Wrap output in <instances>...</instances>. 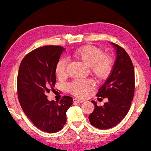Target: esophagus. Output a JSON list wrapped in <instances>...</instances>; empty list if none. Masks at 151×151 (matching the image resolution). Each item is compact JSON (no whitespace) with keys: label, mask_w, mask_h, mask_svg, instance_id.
Returning <instances> with one entry per match:
<instances>
[{"label":"esophagus","mask_w":151,"mask_h":151,"mask_svg":"<svg viewBox=\"0 0 151 151\" xmlns=\"http://www.w3.org/2000/svg\"><path fill=\"white\" fill-rule=\"evenodd\" d=\"M83 100H79V99H76V98H74L73 99V103H83Z\"/></svg>","instance_id":"1"}]
</instances>
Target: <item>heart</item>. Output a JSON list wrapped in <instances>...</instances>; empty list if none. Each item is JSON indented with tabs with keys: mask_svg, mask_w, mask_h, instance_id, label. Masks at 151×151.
Returning a JSON list of instances; mask_svg holds the SVG:
<instances>
[{
	"mask_svg": "<svg viewBox=\"0 0 151 151\" xmlns=\"http://www.w3.org/2000/svg\"><path fill=\"white\" fill-rule=\"evenodd\" d=\"M74 58L79 59L87 64L91 73L99 80H104L111 73L113 60L107 54H103L101 48L93 46H84L73 52ZM66 60L60 58L56 63L55 74L59 78L66 76ZM93 87V82L89 79H76L68 85V90L78 97H85L87 91Z\"/></svg>",
	"mask_w": 151,
	"mask_h": 151,
	"instance_id": "1",
	"label": "heart"
}]
</instances>
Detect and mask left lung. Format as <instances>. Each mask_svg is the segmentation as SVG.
Masks as SVG:
<instances>
[{
  "instance_id": "left-lung-1",
  "label": "left lung",
  "mask_w": 151,
  "mask_h": 151,
  "mask_svg": "<svg viewBox=\"0 0 151 151\" xmlns=\"http://www.w3.org/2000/svg\"><path fill=\"white\" fill-rule=\"evenodd\" d=\"M116 49V58L110 75L99 89L96 96L107 98L103 106H98L89 116V122L96 128L105 130L116 126L124 119L130 108L134 92V73L132 60L122 47L111 43Z\"/></svg>"
}]
</instances>
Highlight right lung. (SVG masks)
<instances>
[{"label":"right lung","mask_w":151,"mask_h":151,"mask_svg":"<svg viewBox=\"0 0 151 151\" xmlns=\"http://www.w3.org/2000/svg\"><path fill=\"white\" fill-rule=\"evenodd\" d=\"M64 48L46 46L24 57L17 76V93L23 111L40 130L48 133L61 130L73 99L64 96L60 102L48 101L47 93L56 83L55 65Z\"/></svg>","instance_id":"1"}]
</instances>
